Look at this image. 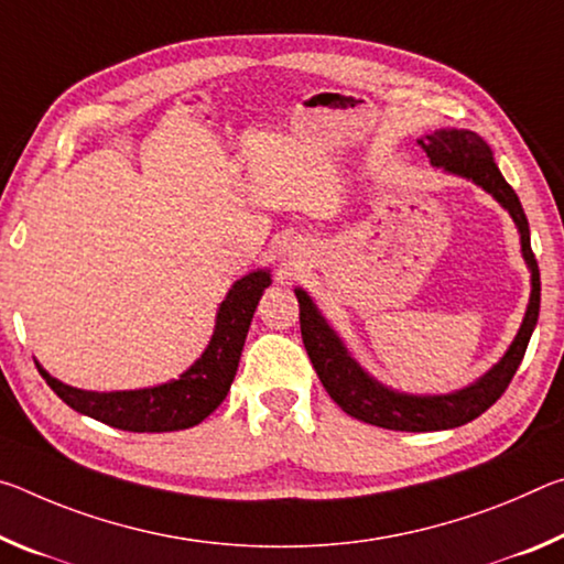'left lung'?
Instances as JSON below:
<instances>
[{
	"label": "left lung",
	"mask_w": 564,
	"mask_h": 564,
	"mask_svg": "<svg viewBox=\"0 0 564 564\" xmlns=\"http://www.w3.org/2000/svg\"><path fill=\"white\" fill-rule=\"evenodd\" d=\"M417 144L430 156L432 167H437L455 177H463L482 187L487 195H492L500 207L512 217L517 232H520L522 257L530 270V302L524 310L522 325L517 329L512 345L500 357V362L492 365L487 372L463 390L447 394H412L400 392L392 387L375 380L367 369L357 362L349 352L343 337L322 315L315 300L302 288L294 290L300 302V329L302 343L312 359V367L325 384L327 394L343 408L349 417L362 420L367 424L397 432H437L455 430L473 422L479 414L487 412L500 400L507 384L520 367L524 349L538 325L540 317V270L530 247V225L524 217V209L517 199L514 189L505 182L500 167L495 164L490 144L482 137L469 132V129H435L432 134H424Z\"/></svg>",
	"instance_id": "obj_1"
}]
</instances>
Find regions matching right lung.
I'll list each match as a JSON object with an SVG mask.
<instances>
[{"mask_svg":"<svg viewBox=\"0 0 564 564\" xmlns=\"http://www.w3.org/2000/svg\"><path fill=\"white\" fill-rule=\"evenodd\" d=\"M270 284V270H254L239 276L219 304L215 332H212L205 352L189 369H184L177 380L142 387V390L91 392L64 384L40 362L36 367L62 402H67L79 414L109 424V427L124 432H177L195 427L219 408L232 387L249 322L254 317L262 292Z\"/></svg>","mask_w":564,"mask_h":564,"instance_id":"add662e5","label":"right lung"}]
</instances>
